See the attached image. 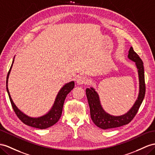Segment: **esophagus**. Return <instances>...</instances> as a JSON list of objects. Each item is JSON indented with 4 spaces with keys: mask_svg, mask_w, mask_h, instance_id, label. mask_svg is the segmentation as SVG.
I'll return each mask as SVG.
<instances>
[{
    "mask_svg": "<svg viewBox=\"0 0 155 155\" xmlns=\"http://www.w3.org/2000/svg\"><path fill=\"white\" fill-rule=\"evenodd\" d=\"M86 82H87V78L84 76L78 77L77 79V83L79 85L85 84V83H86Z\"/></svg>",
    "mask_w": 155,
    "mask_h": 155,
    "instance_id": "obj_1",
    "label": "esophagus"
}]
</instances>
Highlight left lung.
I'll list each match as a JSON object with an SVG mask.
<instances>
[{"label":"left lung","instance_id":"obj_1","mask_svg":"<svg viewBox=\"0 0 155 155\" xmlns=\"http://www.w3.org/2000/svg\"><path fill=\"white\" fill-rule=\"evenodd\" d=\"M128 58L135 62L137 67L139 77V94L134 105L128 112L119 116L110 114L103 108L101 104L100 96L93 87L86 89V94L90 106V116L92 121L99 128L103 130L117 128L128 124L132 121L138 111L145 94V84L144 67L141 58L135 52L132 47H130Z\"/></svg>","mask_w":155,"mask_h":155}]
</instances>
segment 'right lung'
Returning a JSON list of instances; mask_svg holds the SVG:
<instances>
[{"mask_svg":"<svg viewBox=\"0 0 155 155\" xmlns=\"http://www.w3.org/2000/svg\"><path fill=\"white\" fill-rule=\"evenodd\" d=\"M14 58H14L12 63L10 69L8 71V73L6 78V90L8 94L11 104L12 106L14 112L16 114L18 117L26 125H28L31 127H34V128H37L38 129H46L49 128V127L53 126L55 123L58 122V121L59 120V118H60L62 114L63 104H64L67 95L74 88V82L71 81L68 83H66V84L59 90L57 94V96L55 99V101L52 107H51L50 110L47 113L38 117H29L28 115H27L24 113H23L21 110H19L17 107V106L15 105L12 99L10 96L8 88V78L11 69L12 68Z\"/></svg>","mask_w":155,"mask_h":155,"instance_id":"obj_1","label":"right lung"}]
</instances>
